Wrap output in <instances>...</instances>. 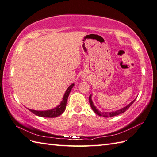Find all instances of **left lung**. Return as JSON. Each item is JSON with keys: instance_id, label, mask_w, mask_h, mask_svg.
Returning a JSON list of instances; mask_svg holds the SVG:
<instances>
[{"instance_id": "1", "label": "left lung", "mask_w": 157, "mask_h": 157, "mask_svg": "<svg viewBox=\"0 0 157 157\" xmlns=\"http://www.w3.org/2000/svg\"><path fill=\"white\" fill-rule=\"evenodd\" d=\"M91 98H92V95L91 94L90 95H89V104H90V105L91 107L92 108V110H94V113L95 114H97L98 115H99V116H101V117H114V116H117V115L119 114H121L122 113H124V112H125L128 108H129L131 105H132L133 104V103L134 101H135V100H136V98L135 99V100H133L131 103H129V104H128L127 106L124 107L123 108H121V109L120 110H116V111H114V112H101V111H99L98 108L95 106L94 103H93V101L91 100Z\"/></svg>"}]
</instances>
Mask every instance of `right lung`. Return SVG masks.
I'll return each mask as SVG.
<instances>
[{
    "instance_id": "obj_1",
    "label": "right lung",
    "mask_w": 157,
    "mask_h": 157,
    "mask_svg": "<svg viewBox=\"0 0 157 157\" xmlns=\"http://www.w3.org/2000/svg\"><path fill=\"white\" fill-rule=\"evenodd\" d=\"M75 86L74 83H72V85H70L68 89H66L64 95H63V97L62 98V101L60 102V104L56 106V108H53V109L51 110H32L30 108H28L32 113H34V114L37 115L38 117H46V118H54L59 116V115L62 114L63 112L66 110V103L67 100H68V98L69 96V94L70 91H71L72 87Z\"/></svg>"
}]
</instances>
